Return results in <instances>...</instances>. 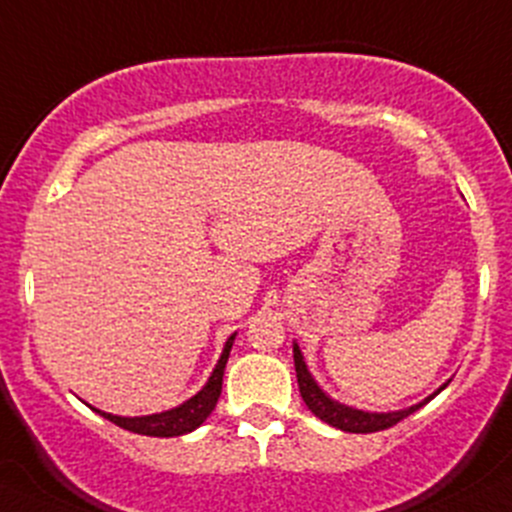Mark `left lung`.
Returning a JSON list of instances; mask_svg holds the SVG:
<instances>
[{
    "instance_id": "left-lung-1",
    "label": "left lung",
    "mask_w": 512,
    "mask_h": 512,
    "mask_svg": "<svg viewBox=\"0 0 512 512\" xmlns=\"http://www.w3.org/2000/svg\"><path fill=\"white\" fill-rule=\"evenodd\" d=\"M292 355H295V372H297V385H300V395L305 400L307 408L312 410L315 418H320L322 423L332 425L337 430H345V433H377V430H388L393 425H398L400 420H405L408 415H413L415 410L423 408L425 403L435 398L440 390L448 388V382H445L443 388L435 390L430 398H425L423 403L413 405V408H405V410H393V413H365V410H355V408H347V405L337 403L332 400L325 390L320 388L315 382V377L310 375L307 370L305 360H302V352L297 347V342L292 345Z\"/></svg>"
}]
</instances>
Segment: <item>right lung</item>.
I'll use <instances>...</instances> for the list:
<instances>
[{"label":"right lung","instance_id":"right-lung-1","mask_svg":"<svg viewBox=\"0 0 512 512\" xmlns=\"http://www.w3.org/2000/svg\"><path fill=\"white\" fill-rule=\"evenodd\" d=\"M232 342H235V335L227 337L225 350H222L220 360H217L215 370H212L210 380L205 382V388L200 390L197 395H192L190 400H185L177 408L165 410V413H155V415H142V418H122V415H112V413H102V410L92 408L94 413H99L102 418H107L109 423L119 425V428L130 430V433L137 435H152V438H175V435H187L192 433L195 428H200L210 413L215 410L217 400H220L222 393V375H225V365L227 357H230Z\"/></svg>","mask_w":512,"mask_h":512}]
</instances>
